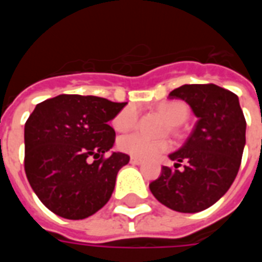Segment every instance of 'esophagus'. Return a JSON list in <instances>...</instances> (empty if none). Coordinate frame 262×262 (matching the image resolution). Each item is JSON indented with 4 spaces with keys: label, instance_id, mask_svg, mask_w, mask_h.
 <instances>
[{
    "label": "esophagus",
    "instance_id": "esophagus-1",
    "mask_svg": "<svg viewBox=\"0 0 262 262\" xmlns=\"http://www.w3.org/2000/svg\"><path fill=\"white\" fill-rule=\"evenodd\" d=\"M130 164H133V165H140V164H143V160L135 159V157H132V159H130Z\"/></svg>",
    "mask_w": 262,
    "mask_h": 262
}]
</instances>
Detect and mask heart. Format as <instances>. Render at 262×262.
I'll list each match as a JSON object with an SVG mask.
<instances>
[{"mask_svg": "<svg viewBox=\"0 0 262 262\" xmlns=\"http://www.w3.org/2000/svg\"><path fill=\"white\" fill-rule=\"evenodd\" d=\"M159 111L171 125L178 126L187 120L189 115V109L181 101H165L160 103ZM137 111L136 105H127L116 115L112 120V126L115 130L127 132L133 129L137 123ZM118 147L123 153L129 154L135 159H154L160 154L165 153L170 148L168 140H151L148 137L143 136L142 133H130L125 135L119 139Z\"/></svg>", "mask_w": 262, "mask_h": 262, "instance_id": "b5f03b06", "label": "heart"}]
</instances>
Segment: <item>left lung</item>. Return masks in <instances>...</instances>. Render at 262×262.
I'll list each match as a JSON object with an SVG mask.
<instances>
[{"mask_svg":"<svg viewBox=\"0 0 262 262\" xmlns=\"http://www.w3.org/2000/svg\"><path fill=\"white\" fill-rule=\"evenodd\" d=\"M168 98L185 101L198 120L182 147L168 156L176 170L163 167L150 191L167 208L196 213L217 202L234 181L246 146V119L236 94L214 84H185ZM181 162L186 164L178 170Z\"/></svg>","mask_w":262,"mask_h":262,"instance_id":"8db88e82","label":"left lung"}]
</instances>
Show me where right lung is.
I'll list each match as a JSON object with an SVG mask.
<instances>
[{"instance_id":"right-lung-1","label":"right lung","mask_w":262,"mask_h":262,"mask_svg":"<svg viewBox=\"0 0 262 262\" xmlns=\"http://www.w3.org/2000/svg\"><path fill=\"white\" fill-rule=\"evenodd\" d=\"M126 102L92 95H59L37 103L25 123V172L33 192L57 216L80 220L112 196L118 171L129 163L112 151L108 125Z\"/></svg>"}]
</instances>
